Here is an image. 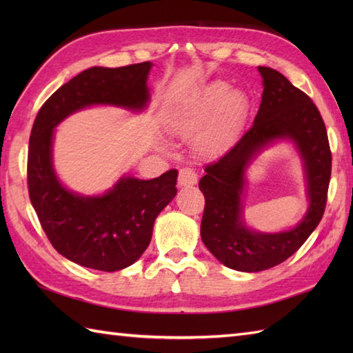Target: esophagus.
Wrapping results in <instances>:
<instances>
[{"label": "esophagus", "instance_id": "obj_1", "mask_svg": "<svg viewBox=\"0 0 353 353\" xmlns=\"http://www.w3.org/2000/svg\"><path fill=\"white\" fill-rule=\"evenodd\" d=\"M177 182L181 186H192L197 183V172L194 171L190 167H185L181 168L179 171V177H177Z\"/></svg>", "mask_w": 353, "mask_h": 353}]
</instances>
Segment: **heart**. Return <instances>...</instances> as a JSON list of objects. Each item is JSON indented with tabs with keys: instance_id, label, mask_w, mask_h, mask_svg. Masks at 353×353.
Masks as SVG:
<instances>
[{
	"instance_id": "obj_1",
	"label": "heart",
	"mask_w": 353,
	"mask_h": 353,
	"mask_svg": "<svg viewBox=\"0 0 353 353\" xmlns=\"http://www.w3.org/2000/svg\"><path fill=\"white\" fill-rule=\"evenodd\" d=\"M249 103L241 94L230 91L224 81H215L205 88L190 109L176 119L174 130L182 137H191L209 121H215L199 141L201 154L214 156L226 148L241 127Z\"/></svg>"
}]
</instances>
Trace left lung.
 Returning <instances> with one entry per match:
<instances>
[{"mask_svg": "<svg viewBox=\"0 0 353 353\" xmlns=\"http://www.w3.org/2000/svg\"><path fill=\"white\" fill-rule=\"evenodd\" d=\"M258 70L264 92L253 125L226 154L206 165L199 182L205 196L201 239L221 264L247 273L272 268L301 249L325 214L332 168L326 125L316 104L281 72ZM285 137L296 142L303 156L310 208L291 231L259 234L242 220L245 168L262 148Z\"/></svg>", "mask_w": 353, "mask_h": 353, "instance_id": "obj_1", "label": "left lung"}]
</instances>
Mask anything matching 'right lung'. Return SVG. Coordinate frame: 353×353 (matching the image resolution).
<instances>
[{
  "mask_svg": "<svg viewBox=\"0 0 353 353\" xmlns=\"http://www.w3.org/2000/svg\"><path fill=\"white\" fill-rule=\"evenodd\" d=\"M150 68L152 63L142 62L85 70L42 104L33 123L27 159L30 200L52 247L79 265L117 272L138 261L152 239L156 216L176 196L177 170L152 181L123 177L103 196H79L59 182L52 168V129L92 104L142 110L150 99Z\"/></svg>",
  "mask_w": 353,
  "mask_h": 353,
  "instance_id": "obj_1",
  "label": "right lung"
}]
</instances>
